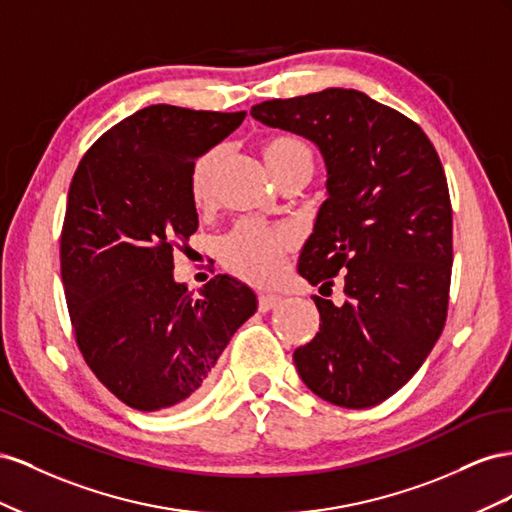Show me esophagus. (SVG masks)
<instances>
[{"mask_svg": "<svg viewBox=\"0 0 512 512\" xmlns=\"http://www.w3.org/2000/svg\"><path fill=\"white\" fill-rule=\"evenodd\" d=\"M279 302H281V296H276V294H261V296H259V311L266 313V311L274 309V306L279 304Z\"/></svg>", "mask_w": 512, "mask_h": 512, "instance_id": "1", "label": "esophagus"}]
</instances>
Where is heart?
Wrapping results in <instances>:
<instances>
[{
    "mask_svg": "<svg viewBox=\"0 0 512 512\" xmlns=\"http://www.w3.org/2000/svg\"><path fill=\"white\" fill-rule=\"evenodd\" d=\"M261 154L276 180L283 175L313 167V156L306 145L289 135H274L261 143ZM223 150L212 148L201 154L191 169V197L197 208L210 206L214 197V180L221 167ZM294 244V236L285 227H268L246 221L233 229L221 242L223 266L253 285H268L283 268V257Z\"/></svg>",
    "mask_w": 512,
    "mask_h": 512,
    "instance_id": "heart-1",
    "label": "heart"
}]
</instances>
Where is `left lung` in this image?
<instances>
[{
	"instance_id": "1",
	"label": "left lung",
	"mask_w": 512,
	"mask_h": 512,
	"mask_svg": "<svg viewBox=\"0 0 512 512\" xmlns=\"http://www.w3.org/2000/svg\"><path fill=\"white\" fill-rule=\"evenodd\" d=\"M261 124L313 141L328 199L298 272L341 306L313 296L319 332L294 352L302 382L328 403L362 410L420 369L446 324L452 208L444 167L422 128L358 90L259 102Z\"/></svg>"
}]
</instances>
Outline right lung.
Wrapping results in <instances>:
<instances>
[{"label":"right lung","instance_id":"1","mask_svg":"<svg viewBox=\"0 0 512 512\" xmlns=\"http://www.w3.org/2000/svg\"><path fill=\"white\" fill-rule=\"evenodd\" d=\"M244 118L145 107L109 128L72 178L60 238L72 330L87 367L133 410L197 397L257 311L253 289L227 274L199 296L173 281V251L199 225L191 169Z\"/></svg>","mask_w":512,"mask_h":512}]
</instances>
